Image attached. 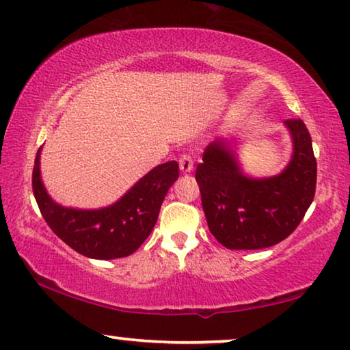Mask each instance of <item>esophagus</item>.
Segmentation results:
<instances>
[{
  "label": "esophagus",
  "mask_w": 350,
  "mask_h": 350,
  "mask_svg": "<svg viewBox=\"0 0 350 350\" xmlns=\"http://www.w3.org/2000/svg\"><path fill=\"white\" fill-rule=\"evenodd\" d=\"M179 168L182 173H190L193 170V159L190 154H182L179 157Z\"/></svg>",
  "instance_id": "obj_1"
}]
</instances>
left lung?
<instances>
[{"mask_svg": "<svg viewBox=\"0 0 350 350\" xmlns=\"http://www.w3.org/2000/svg\"><path fill=\"white\" fill-rule=\"evenodd\" d=\"M285 125L293 137V155L279 176L245 177L222 139L206 147L203 163L196 166L209 231L226 249L271 247L293 233L312 203L317 161L311 135L301 119Z\"/></svg>", "mask_w": 350, "mask_h": 350, "instance_id": "obj_1", "label": "left lung"}]
</instances>
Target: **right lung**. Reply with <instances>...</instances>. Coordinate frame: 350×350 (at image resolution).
Masks as SVG:
<instances>
[{"instance_id":"1","label":"right lung","mask_w":350,"mask_h":350,"mask_svg":"<svg viewBox=\"0 0 350 350\" xmlns=\"http://www.w3.org/2000/svg\"><path fill=\"white\" fill-rule=\"evenodd\" d=\"M39 152L33 168V193L51 230L76 252L96 260L128 257L154 230L170 187L179 177L177 161L147 173L116 204L95 211L63 208L47 195L39 174Z\"/></svg>"}]
</instances>
